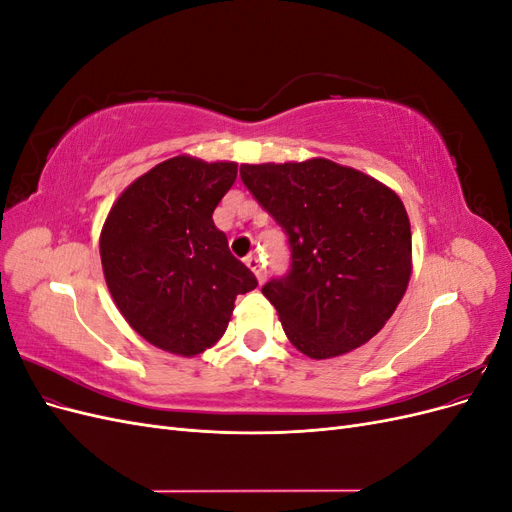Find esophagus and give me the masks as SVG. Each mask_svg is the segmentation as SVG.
<instances>
[{"instance_id":"esophagus-1","label":"esophagus","mask_w":512,"mask_h":512,"mask_svg":"<svg viewBox=\"0 0 512 512\" xmlns=\"http://www.w3.org/2000/svg\"><path fill=\"white\" fill-rule=\"evenodd\" d=\"M245 265L252 269V273L256 275V280H258V282L265 280V271H262V262H260V258H258V256H254V254L247 256V258H245Z\"/></svg>"}]
</instances>
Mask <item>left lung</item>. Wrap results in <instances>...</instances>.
Masks as SVG:
<instances>
[{
  "label": "left lung",
  "instance_id": "obj_1",
  "mask_svg": "<svg viewBox=\"0 0 512 512\" xmlns=\"http://www.w3.org/2000/svg\"><path fill=\"white\" fill-rule=\"evenodd\" d=\"M241 179L288 235L290 273L262 294L290 344L318 361L367 344L393 316L412 275L401 198L327 158L241 164Z\"/></svg>",
  "mask_w": 512,
  "mask_h": 512
}]
</instances>
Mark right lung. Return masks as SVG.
Returning a JSON list of instances; mask_svg holds the SVG:
<instances>
[{"label":"right lung","mask_w":512,"mask_h":512,"mask_svg":"<svg viewBox=\"0 0 512 512\" xmlns=\"http://www.w3.org/2000/svg\"><path fill=\"white\" fill-rule=\"evenodd\" d=\"M237 179V162L175 156L119 194L100 232L108 292L151 346L196 356L226 333L237 294L258 286L230 254L213 211Z\"/></svg>","instance_id":"obj_1"}]
</instances>
